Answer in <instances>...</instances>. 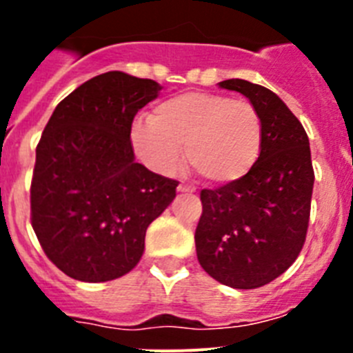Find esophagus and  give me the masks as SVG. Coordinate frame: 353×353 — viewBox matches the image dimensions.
Masks as SVG:
<instances>
[{
  "mask_svg": "<svg viewBox=\"0 0 353 353\" xmlns=\"http://www.w3.org/2000/svg\"><path fill=\"white\" fill-rule=\"evenodd\" d=\"M176 191L179 192H194L196 189L192 185H187V183H180V185L176 187Z\"/></svg>",
  "mask_w": 353,
  "mask_h": 353,
  "instance_id": "1",
  "label": "esophagus"
}]
</instances>
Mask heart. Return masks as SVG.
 Wrapping results in <instances>:
<instances>
[{
	"mask_svg": "<svg viewBox=\"0 0 353 353\" xmlns=\"http://www.w3.org/2000/svg\"><path fill=\"white\" fill-rule=\"evenodd\" d=\"M265 125L245 99L185 92L159 102L150 120L132 125L136 154L159 173H173L182 161L215 185L245 179L260 161Z\"/></svg>",
	"mask_w": 353,
	"mask_h": 353,
	"instance_id": "b5f03b06",
	"label": "heart"
}]
</instances>
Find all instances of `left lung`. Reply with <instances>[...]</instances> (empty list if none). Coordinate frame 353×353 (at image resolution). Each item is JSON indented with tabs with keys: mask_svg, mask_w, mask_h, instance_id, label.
Masks as SVG:
<instances>
[{
	"mask_svg": "<svg viewBox=\"0 0 353 353\" xmlns=\"http://www.w3.org/2000/svg\"><path fill=\"white\" fill-rule=\"evenodd\" d=\"M219 86L256 105L265 125L263 150L245 179L201 191L196 254L215 281L236 290L260 288L281 276L304 245L314 183L310 139L269 88L244 79Z\"/></svg>",
	"mask_w": 353,
	"mask_h": 353,
	"instance_id": "1",
	"label": "left lung"
}]
</instances>
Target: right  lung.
Instances as JSON below:
<instances>
[{
	"mask_svg": "<svg viewBox=\"0 0 353 353\" xmlns=\"http://www.w3.org/2000/svg\"><path fill=\"white\" fill-rule=\"evenodd\" d=\"M162 86L125 72L86 81L56 105L37 145L31 226L49 260L72 279L125 276L146 228L176 196V180L134 161L130 127Z\"/></svg>",
	"mask_w": 353,
	"mask_h": 353,
	"instance_id": "obj_1",
	"label": "right lung"
}]
</instances>
